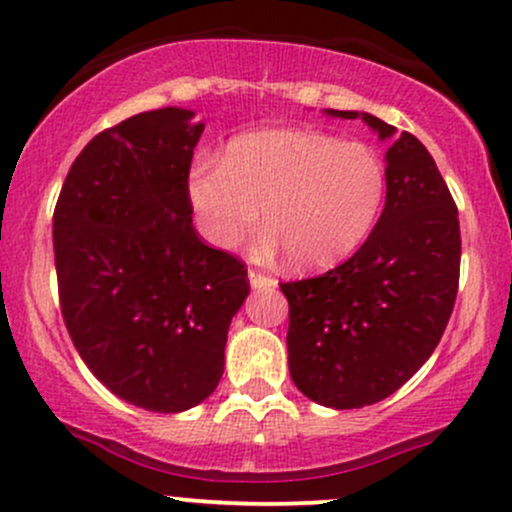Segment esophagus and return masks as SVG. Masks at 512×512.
Returning <instances> with one entry per match:
<instances>
[{
	"label": "esophagus",
	"instance_id": "obj_1",
	"mask_svg": "<svg viewBox=\"0 0 512 512\" xmlns=\"http://www.w3.org/2000/svg\"><path fill=\"white\" fill-rule=\"evenodd\" d=\"M248 276H250L252 289H274V286H276L274 276L264 274V272H260V269H250Z\"/></svg>",
	"mask_w": 512,
	"mask_h": 512
}]
</instances>
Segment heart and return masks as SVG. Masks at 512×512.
<instances>
[{
    "label": "heart",
    "instance_id": "1",
    "mask_svg": "<svg viewBox=\"0 0 512 512\" xmlns=\"http://www.w3.org/2000/svg\"><path fill=\"white\" fill-rule=\"evenodd\" d=\"M187 197L199 233L233 250L260 223L262 250L298 269H330L361 248L387 197V163L363 142L317 129H262L233 139L221 163L197 161Z\"/></svg>",
    "mask_w": 512,
    "mask_h": 512
}]
</instances>
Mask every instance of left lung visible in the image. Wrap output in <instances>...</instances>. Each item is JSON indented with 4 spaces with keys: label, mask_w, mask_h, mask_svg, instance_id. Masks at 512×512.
Wrapping results in <instances>:
<instances>
[{
    "label": "left lung",
    "mask_w": 512,
    "mask_h": 512,
    "mask_svg": "<svg viewBox=\"0 0 512 512\" xmlns=\"http://www.w3.org/2000/svg\"><path fill=\"white\" fill-rule=\"evenodd\" d=\"M327 113L395 137L375 115ZM385 158V209L366 243L330 272L279 284L293 383L334 409L375 404L407 383L443 337L460 284V219L436 161L409 132Z\"/></svg>",
    "instance_id": "1"
}]
</instances>
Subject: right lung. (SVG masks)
I'll use <instances>...</instances> for the list:
<instances>
[{"label":"right lung","mask_w":512,"mask_h":512,"mask_svg":"<svg viewBox=\"0 0 512 512\" xmlns=\"http://www.w3.org/2000/svg\"><path fill=\"white\" fill-rule=\"evenodd\" d=\"M192 110L103 129L69 168L52 243L69 337L125 402L175 414L223 375L228 325L250 293L245 262L192 226L187 175L202 137Z\"/></svg>","instance_id":"right-lung-1"}]
</instances>
